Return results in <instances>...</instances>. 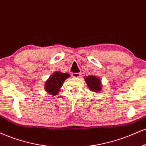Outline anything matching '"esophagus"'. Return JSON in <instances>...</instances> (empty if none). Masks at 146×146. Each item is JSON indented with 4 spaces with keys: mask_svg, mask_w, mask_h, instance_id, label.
I'll use <instances>...</instances> for the list:
<instances>
[{
    "mask_svg": "<svg viewBox=\"0 0 146 146\" xmlns=\"http://www.w3.org/2000/svg\"><path fill=\"white\" fill-rule=\"evenodd\" d=\"M80 73H72V77H74V78H78V77H80Z\"/></svg>",
    "mask_w": 146,
    "mask_h": 146,
    "instance_id": "obj_1",
    "label": "esophagus"
}]
</instances>
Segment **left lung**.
<instances>
[{
  "mask_svg": "<svg viewBox=\"0 0 146 146\" xmlns=\"http://www.w3.org/2000/svg\"><path fill=\"white\" fill-rule=\"evenodd\" d=\"M85 81L87 82L88 87L91 90L95 92L100 91L101 87V81L98 78L95 76H89L85 78Z\"/></svg>",
  "mask_w": 146,
  "mask_h": 146,
  "instance_id": "left-lung-1",
  "label": "left lung"
}]
</instances>
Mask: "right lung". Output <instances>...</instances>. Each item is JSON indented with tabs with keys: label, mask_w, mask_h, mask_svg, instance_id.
I'll use <instances>...</instances> for the list:
<instances>
[{
	"label": "right lung",
	"mask_w": 146,
	"mask_h": 146,
	"mask_svg": "<svg viewBox=\"0 0 146 146\" xmlns=\"http://www.w3.org/2000/svg\"><path fill=\"white\" fill-rule=\"evenodd\" d=\"M70 76L69 74L56 72L46 81L45 90L51 95H57L59 89L62 87L64 80Z\"/></svg>",
	"instance_id": "add662e5"
}]
</instances>
